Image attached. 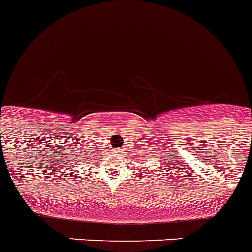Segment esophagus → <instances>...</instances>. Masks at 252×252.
<instances>
[{
  "instance_id": "obj_1",
  "label": "esophagus",
  "mask_w": 252,
  "mask_h": 252,
  "mask_svg": "<svg viewBox=\"0 0 252 252\" xmlns=\"http://www.w3.org/2000/svg\"><path fill=\"white\" fill-rule=\"evenodd\" d=\"M121 152H122V149H120V148H116V149L113 150V153H116V154H120Z\"/></svg>"
}]
</instances>
